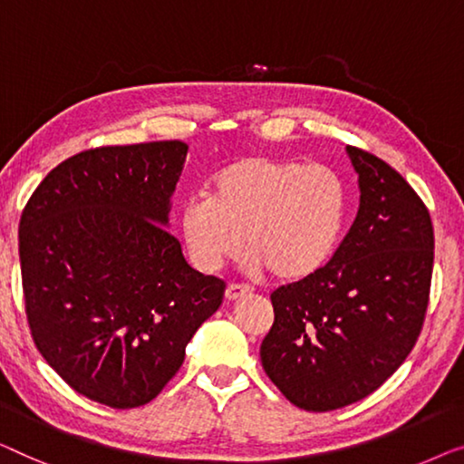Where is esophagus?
<instances>
[{
  "label": "esophagus",
  "instance_id": "obj_1",
  "mask_svg": "<svg viewBox=\"0 0 464 464\" xmlns=\"http://www.w3.org/2000/svg\"><path fill=\"white\" fill-rule=\"evenodd\" d=\"M247 295H252V288H250V285H241V284H229V285H227V292H225V296L229 300H239V298H244Z\"/></svg>",
  "mask_w": 464,
  "mask_h": 464
}]
</instances>
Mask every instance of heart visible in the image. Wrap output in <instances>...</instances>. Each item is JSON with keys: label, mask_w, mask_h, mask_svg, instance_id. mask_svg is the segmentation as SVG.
I'll list each match as a JSON object with an SVG mask.
<instances>
[{"label": "heart", "mask_w": 464, "mask_h": 464, "mask_svg": "<svg viewBox=\"0 0 464 464\" xmlns=\"http://www.w3.org/2000/svg\"><path fill=\"white\" fill-rule=\"evenodd\" d=\"M343 218L344 188L330 168L244 155L212 176L208 198L182 204L179 231L195 269L218 271L244 244L247 269L298 282L330 258Z\"/></svg>", "instance_id": "b5f03b06"}]
</instances>
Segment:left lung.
<instances>
[{"label": "left lung", "instance_id": "left-lung-1", "mask_svg": "<svg viewBox=\"0 0 464 464\" xmlns=\"http://www.w3.org/2000/svg\"><path fill=\"white\" fill-rule=\"evenodd\" d=\"M360 176V210L334 256L271 295L260 344L266 376L285 400L330 412L376 391L406 362L425 322L433 225L397 169L347 147Z\"/></svg>", "mask_w": 464, "mask_h": 464}]
</instances>
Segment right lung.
Here are the masks:
<instances>
[{"label":"right lung","instance_id":"obj_1","mask_svg":"<svg viewBox=\"0 0 464 464\" xmlns=\"http://www.w3.org/2000/svg\"><path fill=\"white\" fill-rule=\"evenodd\" d=\"M180 140L88 149L58 164L18 225L24 309L39 353L77 393L145 406L223 303L169 233Z\"/></svg>","mask_w":464,"mask_h":464}]
</instances>
